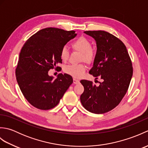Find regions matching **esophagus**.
I'll return each instance as SVG.
<instances>
[{
  "label": "esophagus",
  "instance_id": "1",
  "mask_svg": "<svg viewBox=\"0 0 148 148\" xmlns=\"http://www.w3.org/2000/svg\"><path fill=\"white\" fill-rule=\"evenodd\" d=\"M73 83L76 84L79 83V81L77 79H76V78H74V79H73Z\"/></svg>",
  "mask_w": 148,
  "mask_h": 148
}]
</instances>
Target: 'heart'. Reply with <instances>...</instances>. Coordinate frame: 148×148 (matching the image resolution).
Here are the masks:
<instances>
[{
    "label": "heart",
    "mask_w": 148,
    "mask_h": 148,
    "mask_svg": "<svg viewBox=\"0 0 148 148\" xmlns=\"http://www.w3.org/2000/svg\"><path fill=\"white\" fill-rule=\"evenodd\" d=\"M72 48L74 51L81 53V60L88 64H92L95 60V53L92 49V43L84 37H79L72 43ZM63 62H66L69 58V51L67 46H63L60 53ZM86 65L81 64L78 65H69L64 68V72L74 77H81L86 71Z\"/></svg>",
    "instance_id": "heart-1"
}]
</instances>
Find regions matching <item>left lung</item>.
<instances>
[{"mask_svg": "<svg viewBox=\"0 0 148 148\" xmlns=\"http://www.w3.org/2000/svg\"><path fill=\"white\" fill-rule=\"evenodd\" d=\"M84 32L95 39L97 48L89 73L102 82L96 86L92 81L81 80L84 90L80 100L87 111L103 114L116 108L126 94L133 74L132 64L126 46L112 34L102 30Z\"/></svg>", "mask_w": 148, "mask_h": 148, "instance_id": "8db88e82", "label": "left lung"}]
</instances>
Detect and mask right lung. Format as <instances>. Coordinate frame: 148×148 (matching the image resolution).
<instances>
[{
	"label": "right lung",
	"mask_w": 148,
	"mask_h": 148,
	"mask_svg": "<svg viewBox=\"0 0 148 148\" xmlns=\"http://www.w3.org/2000/svg\"><path fill=\"white\" fill-rule=\"evenodd\" d=\"M76 35L73 30L46 28L31 36L22 47L16 77L25 98L35 108H55L73 83L70 75L60 73L54 79L48 71L62 63V48Z\"/></svg>",
	"instance_id": "right-lung-1"
}]
</instances>
